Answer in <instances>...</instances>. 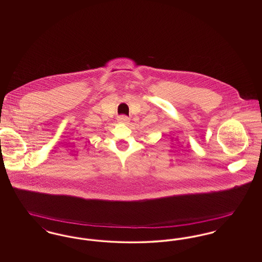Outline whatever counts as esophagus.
Instances as JSON below:
<instances>
[{"instance_id":"obj_1","label":"esophagus","mask_w":262,"mask_h":262,"mask_svg":"<svg viewBox=\"0 0 262 262\" xmlns=\"http://www.w3.org/2000/svg\"><path fill=\"white\" fill-rule=\"evenodd\" d=\"M118 121L121 123H128L129 122V118L126 116H119L118 117Z\"/></svg>"}]
</instances>
